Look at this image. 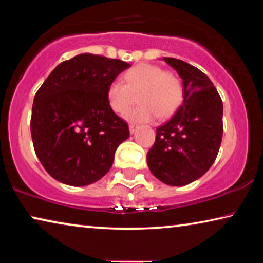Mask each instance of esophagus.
I'll return each instance as SVG.
<instances>
[{
	"label": "esophagus",
	"instance_id": "esophagus-1",
	"mask_svg": "<svg viewBox=\"0 0 263 263\" xmlns=\"http://www.w3.org/2000/svg\"><path fill=\"white\" fill-rule=\"evenodd\" d=\"M138 129H139V125L129 124V132H130V134H134V133L138 130Z\"/></svg>",
	"mask_w": 263,
	"mask_h": 263
}]
</instances>
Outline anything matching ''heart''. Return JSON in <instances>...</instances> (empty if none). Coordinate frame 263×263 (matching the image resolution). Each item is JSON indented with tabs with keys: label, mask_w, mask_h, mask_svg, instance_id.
Here are the masks:
<instances>
[{
	"label": "heart",
	"mask_w": 263,
	"mask_h": 263,
	"mask_svg": "<svg viewBox=\"0 0 263 263\" xmlns=\"http://www.w3.org/2000/svg\"><path fill=\"white\" fill-rule=\"evenodd\" d=\"M120 80L110 82L106 98L111 110L118 116H124L136 103L140 105L129 115V120L149 122L157 116L164 120L176 112L183 102L181 79L159 66L141 63L130 68Z\"/></svg>",
	"instance_id": "heart-1"
}]
</instances>
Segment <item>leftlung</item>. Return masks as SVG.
<instances>
[{
    "label": "left lung",
    "instance_id": "1",
    "mask_svg": "<svg viewBox=\"0 0 263 263\" xmlns=\"http://www.w3.org/2000/svg\"><path fill=\"white\" fill-rule=\"evenodd\" d=\"M182 79L183 103L157 128L147 164L160 182L182 186L210 170L222 138V102L206 74L184 61L164 57Z\"/></svg>",
    "mask_w": 263,
    "mask_h": 263
}]
</instances>
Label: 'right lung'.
I'll use <instances>...</instances> for the list:
<instances>
[{
    "instance_id": "1",
    "label": "right lung",
    "mask_w": 263,
    "mask_h": 263,
    "mask_svg": "<svg viewBox=\"0 0 263 263\" xmlns=\"http://www.w3.org/2000/svg\"><path fill=\"white\" fill-rule=\"evenodd\" d=\"M129 67L121 60L80 53L60 63L35 93L32 141L56 181L85 186L109 172L129 129L111 110L106 89Z\"/></svg>"
}]
</instances>
